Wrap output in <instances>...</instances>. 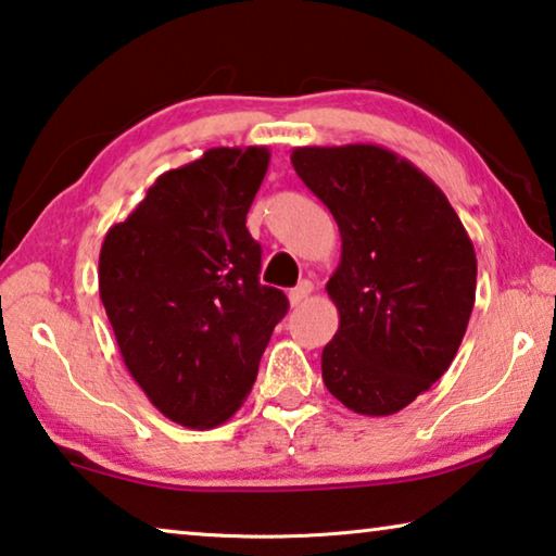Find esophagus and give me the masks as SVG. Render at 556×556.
Masks as SVG:
<instances>
[{"mask_svg":"<svg viewBox=\"0 0 556 556\" xmlns=\"http://www.w3.org/2000/svg\"><path fill=\"white\" fill-rule=\"evenodd\" d=\"M312 289H314V287H312V281H302V285L294 287L292 292H289V302H292V306H299V304L304 302L306 296L312 294Z\"/></svg>","mask_w":556,"mask_h":556,"instance_id":"34e87169","label":"esophagus"}]
</instances>
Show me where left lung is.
Segmentation results:
<instances>
[{
  "label": "left lung",
  "instance_id": "8db88e82",
  "mask_svg": "<svg viewBox=\"0 0 556 556\" xmlns=\"http://www.w3.org/2000/svg\"><path fill=\"white\" fill-rule=\"evenodd\" d=\"M292 165L341 232L326 285L339 331L321 351V378L349 410L391 416L460 349L478 285L475 247L443 190L381 146L294 148Z\"/></svg>",
  "mask_w": 556,
  "mask_h": 556
}]
</instances>
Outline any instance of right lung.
<instances>
[{
	"mask_svg": "<svg viewBox=\"0 0 556 556\" xmlns=\"http://www.w3.org/2000/svg\"><path fill=\"white\" fill-rule=\"evenodd\" d=\"M269 151L210 148L163 173L105 232L99 292L126 368L165 418L215 428L257 378L285 292L260 285L247 213Z\"/></svg>",
	"mask_w": 556,
	"mask_h": 556,
	"instance_id": "right-lung-1",
	"label": "right lung"
}]
</instances>
